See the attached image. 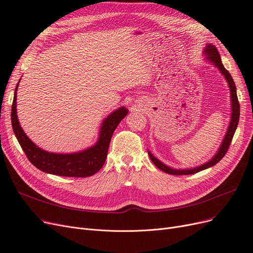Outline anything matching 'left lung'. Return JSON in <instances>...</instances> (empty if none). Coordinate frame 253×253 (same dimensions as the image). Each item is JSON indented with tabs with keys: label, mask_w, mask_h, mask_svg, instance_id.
Here are the masks:
<instances>
[{
	"label": "left lung",
	"mask_w": 253,
	"mask_h": 253,
	"mask_svg": "<svg viewBox=\"0 0 253 253\" xmlns=\"http://www.w3.org/2000/svg\"><path fill=\"white\" fill-rule=\"evenodd\" d=\"M204 53L207 55L206 59L209 61L210 63H212L215 67H217L220 71V73L224 76V78L227 81L228 87H230L231 90V102H232V116H231V122H230V126H228V128L226 130V134L224 136V139L221 143V145L218 149V151L216 152V154L213 156V158L207 162L206 164H204L202 166H199L197 168H192V169H172V168L166 166L165 164H163L161 161H159L156 158L151 154V152L148 151L149 158L152 161V163L159 168L160 170H162L163 172H166L168 174L171 175H190V174H195L198 173L200 171H203L205 169H208V168L214 166L217 164L223 156L225 155V153L227 152L228 147L231 145L232 139L234 137V134L236 131V128L238 126V123H239V117H240V104L238 101V97H237V90H236V85L235 82L231 76V74L228 73V71L223 67L222 63H221V58L220 55L217 51V48H216L214 45L212 44H208L204 50Z\"/></svg>",
	"instance_id": "1"
}]
</instances>
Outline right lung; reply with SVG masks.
Returning a JSON list of instances; mask_svg holds the SVG:
<instances>
[{
    "label": "right lung",
    "mask_w": 253,
    "mask_h": 253,
    "mask_svg": "<svg viewBox=\"0 0 253 253\" xmlns=\"http://www.w3.org/2000/svg\"><path fill=\"white\" fill-rule=\"evenodd\" d=\"M19 83V82H18ZM18 83L14 91L11 109V123L13 131L28 160L37 169L52 175L64 177H88L102 169L105 164L108 148L118 124L126 117L128 110L120 107L105 118L101 126L98 142L90 148L75 153H52L36 146L21 128L16 112V93Z\"/></svg>",
    "instance_id": "add662e5"
}]
</instances>
